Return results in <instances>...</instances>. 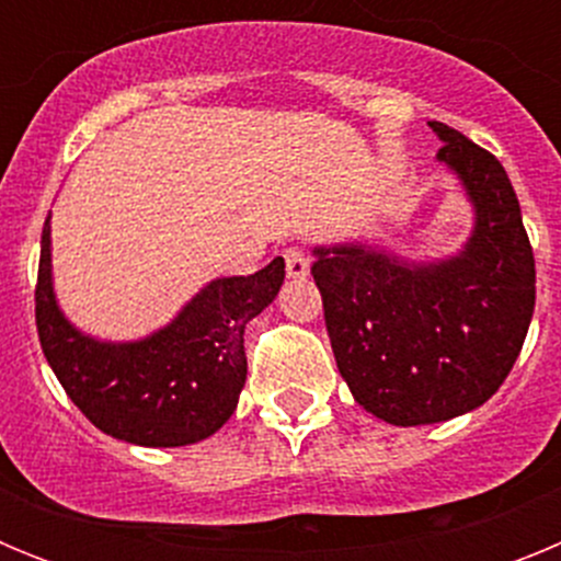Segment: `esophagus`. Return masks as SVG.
<instances>
[{
  "mask_svg": "<svg viewBox=\"0 0 561 561\" xmlns=\"http://www.w3.org/2000/svg\"><path fill=\"white\" fill-rule=\"evenodd\" d=\"M284 261H286V275L289 277H306L311 270V257L306 255L300 247H289L284 252Z\"/></svg>",
  "mask_w": 561,
  "mask_h": 561,
  "instance_id": "obj_1",
  "label": "esophagus"
}]
</instances>
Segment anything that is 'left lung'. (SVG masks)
Wrapping results in <instances>:
<instances>
[{"label":"left lung","instance_id":"left-lung-1","mask_svg":"<svg viewBox=\"0 0 561 561\" xmlns=\"http://www.w3.org/2000/svg\"><path fill=\"white\" fill-rule=\"evenodd\" d=\"M438 160L474 205L458 255L401 264L362 244L317 247L336 368L376 419L396 427L438 424L492 399L514 368L537 300V270L517 193L494 153L430 121Z\"/></svg>","mask_w":561,"mask_h":561}]
</instances>
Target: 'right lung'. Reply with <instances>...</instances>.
<instances>
[{
  "label": "right lung",
  "instance_id": "1",
  "mask_svg": "<svg viewBox=\"0 0 561 561\" xmlns=\"http://www.w3.org/2000/svg\"><path fill=\"white\" fill-rule=\"evenodd\" d=\"M284 257L255 275L219 277L171 325L137 342H98L67 323L49 280V216L42 230L36 329L49 368L78 410L112 438L185 447L221 430L247 379L244 329L275 300Z\"/></svg>",
  "mask_w": 561,
  "mask_h": 561
}]
</instances>
